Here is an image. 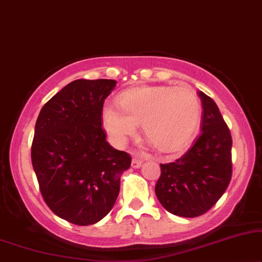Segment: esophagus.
I'll return each instance as SVG.
<instances>
[{"label": "esophagus", "mask_w": 262, "mask_h": 262, "mask_svg": "<svg viewBox=\"0 0 262 262\" xmlns=\"http://www.w3.org/2000/svg\"><path fill=\"white\" fill-rule=\"evenodd\" d=\"M142 159L140 158V157L135 156L133 157V160H132V167H134V169H138V167H140L142 165Z\"/></svg>", "instance_id": "obj_1"}]
</instances>
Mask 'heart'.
I'll use <instances>...</instances> for the list:
<instances>
[{
  "label": "heart",
  "instance_id": "obj_1",
  "mask_svg": "<svg viewBox=\"0 0 262 262\" xmlns=\"http://www.w3.org/2000/svg\"><path fill=\"white\" fill-rule=\"evenodd\" d=\"M118 105L103 107V125L118 145L142 123L145 138L160 152H173L193 138L201 120V104L189 87L138 86L123 91Z\"/></svg>",
  "mask_w": 262,
  "mask_h": 262
}]
</instances>
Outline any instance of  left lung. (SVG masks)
Segmentation results:
<instances>
[{"label": "left lung", "mask_w": 262, "mask_h": 262, "mask_svg": "<svg viewBox=\"0 0 262 262\" xmlns=\"http://www.w3.org/2000/svg\"><path fill=\"white\" fill-rule=\"evenodd\" d=\"M201 132L193 147L175 162L160 164L156 195L162 206L180 217L194 218L214 206L232 175V139L217 104L199 91Z\"/></svg>", "instance_id": "left-lung-1"}]
</instances>
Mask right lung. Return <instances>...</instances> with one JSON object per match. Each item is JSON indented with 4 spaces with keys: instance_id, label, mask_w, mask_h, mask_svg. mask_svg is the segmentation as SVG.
<instances>
[{
    "instance_id": "obj_1",
    "label": "right lung",
    "mask_w": 262,
    "mask_h": 262,
    "mask_svg": "<svg viewBox=\"0 0 262 262\" xmlns=\"http://www.w3.org/2000/svg\"><path fill=\"white\" fill-rule=\"evenodd\" d=\"M115 80H74L41 107L31 159L45 204L75 225L111 211L132 157L114 148L102 128L103 104Z\"/></svg>"
}]
</instances>
